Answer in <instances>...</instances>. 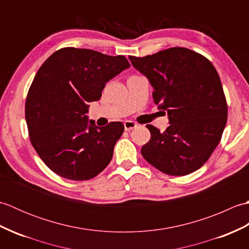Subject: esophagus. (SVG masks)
Wrapping results in <instances>:
<instances>
[{
  "label": "esophagus",
  "mask_w": 249,
  "mask_h": 249,
  "mask_svg": "<svg viewBox=\"0 0 249 249\" xmlns=\"http://www.w3.org/2000/svg\"><path fill=\"white\" fill-rule=\"evenodd\" d=\"M135 127H137V124L135 123V122H133V121H125L124 122L125 130H130Z\"/></svg>",
  "instance_id": "1"
}]
</instances>
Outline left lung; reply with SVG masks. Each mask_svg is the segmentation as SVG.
I'll return each mask as SVG.
<instances>
[{
    "mask_svg": "<svg viewBox=\"0 0 249 249\" xmlns=\"http://www.w3.org/2000/svg\"><path fill=\"white\" fill-rule=\"evenodd\" d=\"M129 60L149 79L154 103L167 111L170 123L163 133L146 125L151 139L142 146V156L169 176L198 170L218 145L227 123L218 72L206 57L181 47Z\"/></svg>",
    "mask_w": 249,
    "mask_h": 249,
    "instance_id": "8db88e82",
    "label": "left lung"
}]
</instances>
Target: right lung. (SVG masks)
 Listing matches in <instances>:
<instances>
[{
  "mask_svg": "<svg viewBox=\"0 0 249 249\" xmlns=\"http://www.w3.org/2000/svg\"><path fill=\"white\" fill-rule=\"evenodd\" d=\"M130 64L72 47L55 51L37 71L25 102L30 140L47 167L72 181L93 178L109 165L121 122L97 127L88 120V105L102 97L107 83Z\"/></svg>",
  "mask_w": 249,
  "mask_h": 249,
  "instance_id": "obj_1",
  "label": "right lung"
}]
</instances>
